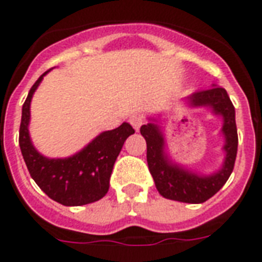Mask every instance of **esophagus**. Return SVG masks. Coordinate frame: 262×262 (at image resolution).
Wrapping results in <instances>:
<instances>
[{"mask_svg": "<svg viewBox=\"0 0 262 262\" xmlns=\"http://www.w3.org/2000/svg\"><path fill=\"white\" fill-rule=\"evenodd\" d=\"M129 122H130V125L133 126L136 130H139V129H140V126L144 125V118H143L142 115H132Z\"/></svg>", "mask_w": 262, "mask_h": 262, "instance_id": "1", "label": "esophagus"}]
</instances>
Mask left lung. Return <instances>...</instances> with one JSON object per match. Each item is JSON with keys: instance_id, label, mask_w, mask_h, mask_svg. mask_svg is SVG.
<instances>
[{"instance_id": "left-lung-1", "label": "left lung", "mask_w": 262, "mask_h": 262, "mask_svg": "<svg viewBox=\"0 0 262 262\" xmlns=\"http://www.w3.org/2000/svg\"><path fill=\"white\" fill-rule=\"evenodd\" d=\"M189 102L193 106H212L214 114L222 115L225 119L222 132L226 139V160L219 172L210 177H198L193 172L182 170L178 165L170 164L164 154V139L159 127L153 123H147L140 127V133L147 143L148 170L153 176L157 191L167 199L185 203H202L225 185L234 168L238 144L236 115L230 98L222 86L193 92L189 97Z\"/></svg>"}]
</instances>
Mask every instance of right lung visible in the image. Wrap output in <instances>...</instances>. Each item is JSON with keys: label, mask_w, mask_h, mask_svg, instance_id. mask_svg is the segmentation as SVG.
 I'll use <instances>...</instances> for the list:
<instances>
[{"label": "right lung", "mask_w": 262, "mask_h": 262, "mask_svg": "<svg viewBox=\"0 0 262 262\" xmlns=\"http://www.w3.org/2000/svg\"><path fill=\"white\" fill-rule=\"evenodd\" d=\"M43 73L32 85L22 106L19 147L29 174L39 188L56 202L64 206H81L99 201L109 189V178L122 146L135 133L129 123L101 133L85 148L69 159H46L32 146L29 139V106L33 92L40 84Z\"/></svg>", "instance_id": "1"}]
</instances>
